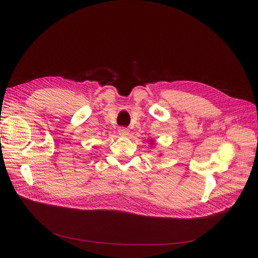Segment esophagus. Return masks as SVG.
<instances>
[{
  "label": "esophagus",
  "mask_w": 258,
  "mask_h": 258,
  "mask_svg": "<svg viewBox=\"0 0 258 258\" xmlns=\"http://www.w3.org/2000/svg\"><path fill=\"white\" fill-rule=\"evenodd\" d=\"M118 132H119L120 136H122V137H126V136H128V134H130V130L125 128V127H120L118 130Z\"/></svg>",
  "instance_id": "obj_1"
}]
</instances>
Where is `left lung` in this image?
<instances>
[{
  "label": "left lung",
  "mask_w": 258,
  "mask_h": 258,
  "mask_svg": "<svg viewBox=\"0 0 258 258\" xmlns=\"http://www.w3.org/2000/svg\"><path fill=\"white\" fill-rule=\"evenodd\" d=\"M148 143H150V144H151V146L155 145V141H154V140H152V139H150V140H148Z\"/></svg>",
  "instance_id": "obj_1"
}]
</instances>
